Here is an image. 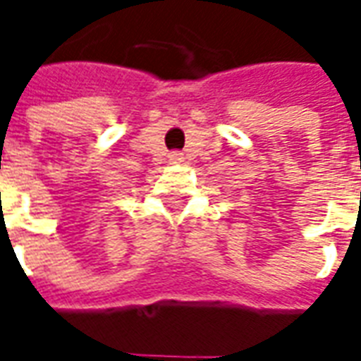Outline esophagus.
<instances>
[{"instance_id":"obj_1","label":"esophagus","mask_w":361,"mask_h":361,"mask_svg":"<svg viewBox=\"0 0 361 361\" xmlns=\"http://www.w3.org/2000/svg\"><path fill=\"white\" fill-rule=\"evenodd\" d=\"M172 160H173V162H180L181 157H180V154H178V152H176V154H172Z\"/></svg>"}]
</instances>
